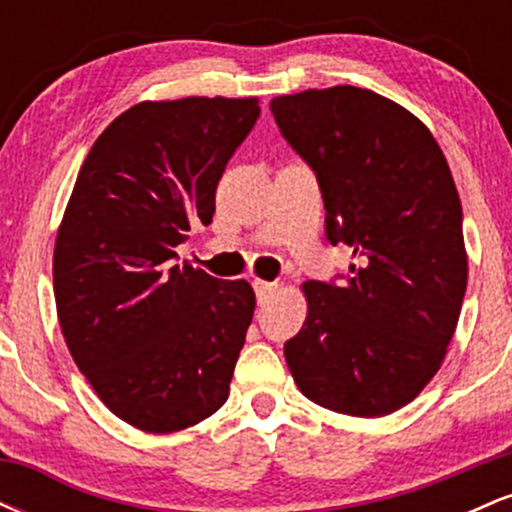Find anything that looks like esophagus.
<instances>
[{"label": "esophagus", "mask_w": 512, "mask_h": 512, "mask_svg": "<svg viewBox=\"0 0 512 512\" xmlns=\"http://www.w3.org/2000/svg\"><path fill=\"white\" fill-rule=\"evenodd\" d=\"M252 286H255L257 301H260V303H267L269 298H272L274 293L279 291V286L272 284V281H260V279H255V281H252Z\"/></svg>", "instance_id": "esophagus-1"}]
</instances>
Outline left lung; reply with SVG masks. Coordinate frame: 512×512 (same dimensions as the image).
Listing matches in <instances>:
<instances>
[{
    "mask_svg": "<svg viewBox=\"0 0 512 512\" xmlns=\"http://www.w3.org/2000/svg\"><path fill=\"white\" fill-rule=\"evenodd\" d=\"M269 108L315 173L327 240L358 257L339 284L305 281L308 317L286 363L320 407L392 414L438 373L467 291L448 161L424 122L368 88H310Z\"/></svg>",
    "mask_w": 512,
    "mask_h": 512,
    "instance_id": "left-lung-1",
    "label": "left lung"
}]
</instances>
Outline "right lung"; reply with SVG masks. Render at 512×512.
<instances>
[{"label":"right lung","instance_id":"right-lung-1","mask_svg":"<svg viewBox=\"0 0 512 512\" xmlns=\"http://www.w3.org/2000/svg\"><path fill=\"white\" fill-rule=\"evenodd\" d=\"M260 117L257 98L139 103L88 151L57 233L52 279L74 363L103 404L146 433L223 407L255 291L175 264L192 223Z\"/></svg>","mask_w":512,"mask_h":512}]
</instances>
